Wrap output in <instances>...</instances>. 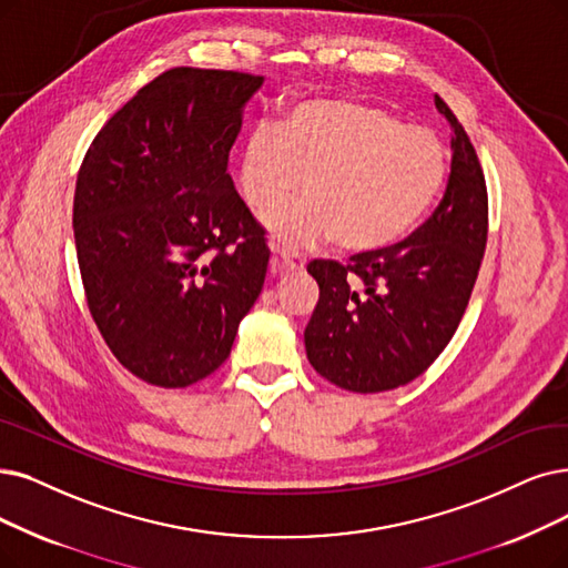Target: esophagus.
<instances>
[{
	"label": "esophagus",
	"mask_w": 568,
	"mask_h": 568,
	"mask_svg": "<svg viewBox=\"0 0 568 568\" xmlns=\"http://www.w3.org/2000/svg\"><path fill=\"white\" fill-rule=\"evenodd\" d=\"M272 252H275V256H277V267L282 270V272H293V270H303V265H305V261L296 254V252H291V248H284V246H277V244H272Z\"/></svg>",
	"instance_id": "obj_1"
}]
</instances>
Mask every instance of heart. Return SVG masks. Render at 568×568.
I'll return each mask as SVG.
<instances>
[{"label": "heart", "mask_w": 568, "mask_h": 568, "mask_svg": "<svg viewBox=\"0 0 568 568\" xmlns=\"http://www.w3.org/2000/svg\"><path fill=\"white\" fill-rule=\"evenodd\" d=\"M449 151L434 130L349 100H305L280 128L258 125L240 155V191L288 246L333 240L345 254H377L403 240L440 195Z\"/></svg>", "instance_id": "heart-1"}]
</instances>
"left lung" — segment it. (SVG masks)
Returning a JSON list of instances; mask_svg holds the SVG:
<instances>
[{
	"instance_id": "8db88e82",
	"label": "left lung",
	"mask_w": 568,
	"mask_h": 568,
	"mask_svg": "<svg viewBox=\"0 0 568 568\" xmlns=\"http://www.w3.org/2000/svg\"><path fill=\"white\" fill-rule=\"evenodd\" d=\"M436 109L452 128V170L436 212L384 252L307 265L320 303L305 352L339 389L377 394L419 377L455 335L478 280L489 225L485 174L438 95Z\"/></svg>"
}]
</instances>
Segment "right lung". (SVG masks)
<instances>
[{
  "instance_id": "add662e5",
  "label": "right lung",
  "mask_w": 568,
  "mask_h": 568,
  "mask_svg": "<svg viewBox=\"0 0 568 568\" xmlns=\"http://www.w3.org/2000/svg\"><path fill=\"white\" fill-rule=\"evenodd\" d=\"M263 77L174 67L90 144L74 191L88 310L132 375L181 389L231 356L265 282V231L229 155Z\"/></svg>"
}]
</instances>
